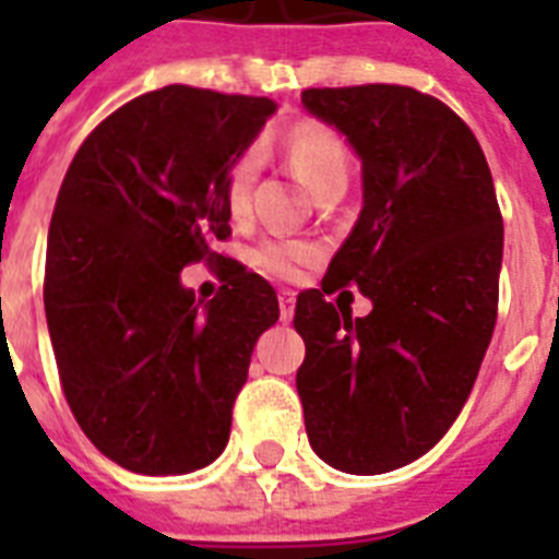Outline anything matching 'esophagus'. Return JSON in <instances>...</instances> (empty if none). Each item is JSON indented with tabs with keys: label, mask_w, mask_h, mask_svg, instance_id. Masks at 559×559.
Segmentation results:
<instances>
[{
	"label": "esophagus",
	"mask_w": 559,
	"mask_h": 559,
	"mask_svg": "<svg viewBox=\"0 0 559 559\" xmlns=\"http://www.w3.org/2000/svg\"><path fill=\"white\" fill-rule=\"evenodd\" d=\"M278 307H281V319H284V322H289V319H293V313H296V293H289V289H281Z\"/></svg>",
	"instance_id": "34e87169"
}]
</instances>
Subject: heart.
Listing matches in <instances>:
<instances>
[{
    "instance_id": "1",
    "label": "heart",
    "mask_w": 559,
    "mask_h": 559,
    "mask_svg": "<svg viewBox=\"0 0 559 559\" xmlns=\"http://www.w3.org/2000/svg\"><path fill=\"white\" fill-rule=\"evenodd\" d=\"M281 153L316 197L348 186V151L331 127L319 121H298L281 139ZM254 179H258V156L252 151L240 153L226 174V202L235 217L249 211ZM310 258H313V249L307 243H293V240H263L252 252L254 266L275 278H293L298 266Z\"/></svg>"
}]
</instances>
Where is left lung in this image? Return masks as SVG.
<instances>
[{"label": "left lung", "instance_id": "obj_1", "mask_svg": "<svg viewBox=\"0 0 559 559\" xmlns=\"http://www.w3.org/2000/svg\"><path fill=\"white\" fill-rule=\"evenodd\" d=\"M362 159V211L322 289L296 301V389L310 447L342 473L420 459L467 403L499 310L502 211L476 135L443 100L397 83L305 90ZM354 283V320L323 293Z\"/></svg>", "mask_w": 559, "mask_h": 559}]
</instances>
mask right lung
I'll return each mask as SVG.
<instances>
[{"label":"right lung","mask_w":559,"mask_h":559,"mask_svg":"<svg viewBox=\"0 0 559 559\" xmlns=\"http://www.w3.org/2000/svg\"><path fill=\"white\" fill-rule=\"evenodd\" d=\"M275 112L270 98L165 86L127 100L74 153L48 226V333L66 403L109 461L182 476L226 450L275 289L217 240L226 174ZM223 260L209 306L178 281Z\"/></svg>","instance_id":"obj_1"}]
</instances>
